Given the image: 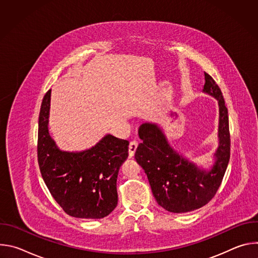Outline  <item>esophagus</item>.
<instances>
[{
    "label": "esophagus",
    "instance_id": "1",
    "mask_svg": "<svg viewBox=\"0 0 258 258\" xmlns=\"http://www.w3.org/2000/svg\"><path fill=\"white\" fill-rule=\"evenodd\" d=\"M138 145H139V143L137 141H132L130 143V146H128V155H130V157L134 156V154H135V152L138 148Z\"/></svg>",
    "mask_w": 258,
    "mask_h": 258
}]
</instances>
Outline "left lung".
Returning a JSON list of instances; mask_svg holds the SVG:
<instances>
[{
  "mask_svg": "<svg viewBox=\"0 0 258 258\" xmlns=\"http://www.w3.org/2000/svg\"><path fill=\"white\" fill-rule=\"evenodd\" d=\"M204 79L202 92L218 104V144L210 165H198L177 152L157 123L147 121L139 127L143 142L135 158L145 170L157 203L173 213L193 211L207 204L222 183L230 160L228 109L214 80L206 72Z\"/></svg>",
  "mask_w": 258,
  "mask_h": 258,
  "instance_id": "left-lung-1",
  "label": "left lung"
}]
</instances>
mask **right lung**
Wrapping results in <instances>:
<instances>
[{
  "label": "right lung",
  "mask_w": 258,
  "mask_h": 258,
  "mask_svg": "<svg viewBox=\"0 0 258 258\" xmlns=\"http://www.w3.org/2000/svg\"><path fill=\"white\" fill-rule=\"evenodd\" d=\"M51 90L39 116L38 160L43 179L63 210L75 217L98 219L117 205L119 166L128 156V141L105 135L83 151L61 150L49 133Z\"/></svg>",
  "instance_id": "right-lung-1"
}]
</instances>
